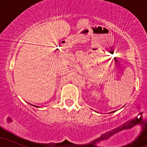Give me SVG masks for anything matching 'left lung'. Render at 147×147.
Returning <instances> with one entry per match:
<instances>
[{"mask_svg":"<svg viewBox=\"0 0 147 147\" xmlns=\"http://www.w3.org/2000/svg\"><path fill=\"white\" fill-rule=\"evenodd\" d=\"M115 111H112V112H110L109 113H115Z\"/></svg>","mask_w":147,"mask_h":147,"instance_id":"1","label":"left lung"}]
</instances>
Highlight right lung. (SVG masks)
Wrapping results in <instances>:
<instances>
[{
	"instance_id": "right-lung-1",
	"label": "right lung",
	"mask_w": 147,
	"mask_h": 147,
	"mask_svg": "<svg viewBox=\"0 0 147 147\" xmlns=\"http://www.w3.org/2000/svg\"><path fill=\"white\" fill-rule=\"evenodd\" d=\"M32 106H35V107H38V106H34V105H32V104H31Z\"/></svg>"
}]
</instances>
